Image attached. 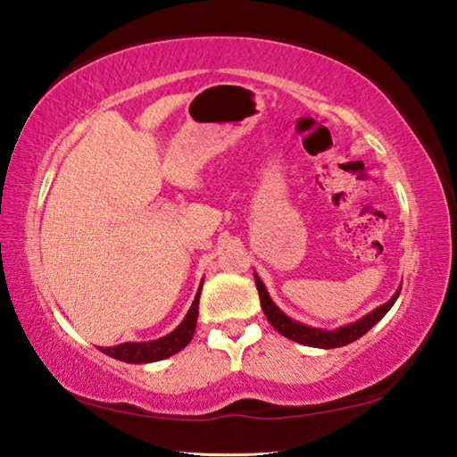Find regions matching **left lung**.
<instances>
[{
	"label": "left lung",
	"mask_w": 457,
	"mask_h": 457,
	"mask_svg": "<svg viewBox=\"0 0 457 457\" xmlns=\"http://www.w3.org/2000/svg\"><path fill=\"white\" fill-rule=\"evenodd\" d=\"M255 277V285H257V291H259V301H262V309L265 312V317L270 323L273 325V328L277 333H281L283 337L291 338L295 343H301L305 346H315V348H337V346H345V345H351L354 343L356 338H361L362 335L369 333V330L378 323V320L386 315V312L395 305L400 289L392 295V297L384 303V305L377 307L370 312H366V315L359 320H354V323H348L345 327H338L335 330H327V328H319V327H309L305 323H299V320H293L291 317L285 315V312L275 305L273 299L270 297V293H267L263 281L259 279V275L253 273Z\"/></svg>",
	"instance_id": "obj_1"
}]
</instances>
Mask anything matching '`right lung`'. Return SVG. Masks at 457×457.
Here are the masks:
<instances>
[{
    "label": "right lung",
    "instance_id": "add662e5",
    "mask_svg": "<svg viewBox=\"0 0 457 457\" xmlns=\"http://www.w3.org/2000/svg\"><path fill=\"white\" fill-rule=\"evenodd\" d=\"M202 285L204 281L200 283V289L195 293V299L192 303L190 311L186 312L184 320L172 330V333H168L166 337L156 338V341H148V343H122L116 346H98V351L104 353L106 356H112L116 361L130 362V364H146V362L164 361L168 356L180 353L182 348L192 341L195 323H198Z\"/></svg>",
    "mask_w": 457,
    "mask_h": 457
}]
</instances>
